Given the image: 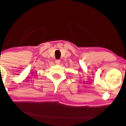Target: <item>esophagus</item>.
Instances as JSON below:
<instances>
[{
	"label": "esophagus",
	"instance_id": "obj_1",
	"mask_svg": "<svg viewBox=\"0 0 126 126\" xmlns=\"http://www.w3.org/2000/svg\"><path fill=\"white\" fill-rule=\"evenodd\" d=\"M60 62H61V61L59 59H57L55 60V63L56 64H59L60 63Z\"/></svg>",
	"mask_w": 126,
	"mask_h": 126
}]
</instances>
